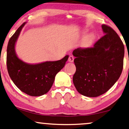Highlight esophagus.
<instances>
[{
    "mask_svg": "<svg viewBox=\"0 0 129 129\" xmlns=\"http://www.w3.org/2000/svg\"><path fill=\"white\" fill-rule=\"evenodd\" d=\"M74 59H75V58H74V57H73V56H70L69 57L68 61H69V62H71V63H72V62H73V61H74Z\"/></svg>",
    "mask_w": 129,
    "mask_h": 129,
    "instance_id": "34e87169",
    "label": "esophagus"
}]
</instances>
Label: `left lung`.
Returning a JSON list of instances; mask_svg holds the SVG:
<instances>
[{
    "mask_svg": "<svg viewBox=\"0 0 129 129\" xmlns=\"http://www.w3.org/2000/svg\"><path fill=\"white\" fill-rule=\"evenodd\" d=\"M105 35L93 47H79L73 51L76 68L73 77L76 89L81 94L95 98L109 90L120 76L124 47L117 33L102 24Z\"/></svg>",
    "mask_w": 129,
    "mask_h": 129,
    "instance_id": "left-lung-1",
    "label": "left lung"
}]
</instances>
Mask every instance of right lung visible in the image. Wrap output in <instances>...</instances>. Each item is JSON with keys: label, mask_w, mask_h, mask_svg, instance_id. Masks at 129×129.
<instances>
[{"label": "right lung", "mask_w": 129, "mask_h": 129, "mask_svg": "<svg viewBox=\"0 0 129 129\" xmlns=\"http://www.w3.org/2000/svg\"><path fill=\"white\" fill-rule=\"evenodd\" d=\"M23 23L10 38L7 47L6 63L8 71L16 86L31 96H40L49 91L58 72L62 69L69 56L57 61H47L38 64H29L17 57L15 45Z\"/></svg>", "instance_id": "1"}]
</instances>
